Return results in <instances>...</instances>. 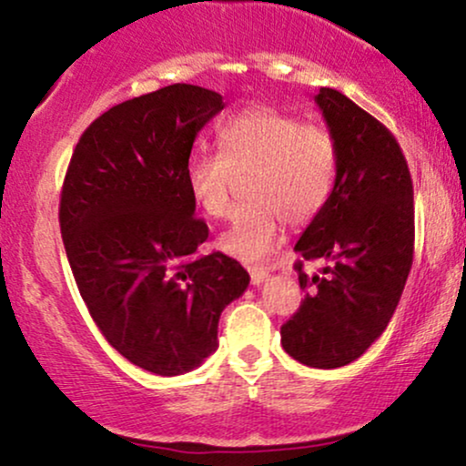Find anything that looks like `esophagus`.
<instances>
[{
    "label": "esophagus",
    "instance_id": "1",
    "mask_svg": "<svg viewBox=\"0 0 466 466\" xmlns=\"http://www.w3.org/2000/svg\"><path fill=\"white\" fill-rule=\"evenodd\" d=\"M267 276H269V269H267V267H249L251 285H260V282L267 280Z\"/></svg>",
    "mask_w": 466,
    "mask_h": 466
}]
</instances>
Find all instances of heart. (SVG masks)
Segmentation results:
<instances>
[{
    "label": "heart",
    "instance_id": "b5f03b06",
    "mask_svg": "<svg viewBox=\"0 0 466 466\" xmlns=\"http://www.w3.org/2000/svg\"><path fill=\"white\" fill-rule=\"evenodd\" d=\"M221 153L195 151L186 166L192 199L212 218L232 212L238 177H248L251 203L240 208L218 245L245 263L276 248L282 218L304 226L329 201L337 175V144L324 127L271 106H249L218 129Z\"/></svg>",
    "mask_w": 466,
    "mask_h": 466
}]
</instances>
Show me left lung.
I'll return each instance as SVG.
<instances>
[{"label": "left lung", "instance_id": "left-lung-1", "mask_svg": "<svg viewBox=\"0 0 466 466\" xmlns=\"http://www.w3.org/2000/svg\"><path fill=\"white\" fill-rule=\"evenodd\" d=\"M315 103L335 137L337 175L296 251L330 267L309 278L296 263L307 296L280 335L293 360L329 370L360 360L397 311L414 254V188L399 142L377 117L330 87Z\"/></svg>", "mask_w": 466, "mask_h": 466}]
</instances>
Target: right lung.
I'll return each mask as SVG.
<instances>
[{
    "instance_id": "1",
    "label": "right lung",
    "mask_w": 466,
    "mask_h": 466,
    "mask_svg": "<svg viewBox=\"0 0 466 466\" xmlns=\"http://www.w3.org/2000/svg\"><path fill=\"white\" fill-rule=\"evenodd\" d=\"M223 106L186 83L111 106L80 136L63 184L61 237L89 315L125 360L162 377L217 350L218 318L249 285L221 251L195 256L208 226L186 166Z\"/></svg>"
}]
</instances>
